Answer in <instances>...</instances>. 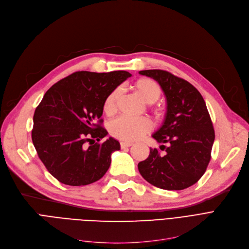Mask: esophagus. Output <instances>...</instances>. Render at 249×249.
Segmentation results:
<instances>
[{
	"mask_svg": "<svg viewBox=\"0 0 249 249\" xmlns=\"http://www.w3.org/2000/svg\"><path fill=\"white\" fill-rule=\"evenodd\" d=\"M120 146H121L122 149H125V148H128L130 146H132V143H130V142H121L120 143Z\"/></svg>",
	"mask_w": 249,
	"mask_h": 249,
	"instance_id": "1",
	"label": "esophagus"
}]
</instances>
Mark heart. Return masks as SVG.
<instances>
[{
  "instance_id": "b5f03b06",
  "label": "heart",
  "mask_w": 249,
  "mask_h": 249,
  "mask_svg": "<svg viewBox=\"0 0 249 249\" xmlns=\"http://www.w3.org/2000/svg\"><path fill=\"white\" fill-rule=\"evenodd\" d=\"M133 87L136 93L147 104L155 103L161 95L160 85L151 78H139L134 83ZM121 93V89L116 88L105 99L103 110L107 116H113L117 112ZM151 127L152 124L150 120L145 117L130 118L122 116L110 123L109 130L112 136L117 139L123 141H134L148 133L151 130Z\"/></svg>"
}]
</instances>
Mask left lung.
I'll use <instances>...</instances> for the list:
<instances>
[{"instance_id":"8db88e82","label":"left lung","mask_w":249,"mask_h":249,"mask_svg":"<svg viewBox=\"0 0 249 249\" xmlns=\"http://www.w3.org/2000/svg\"><path fill=\"white\" fill-rule=\"evenodd\" d=\"M158 82L166 98V113L160 128L152 134L165 154L150 148L138 171L149 184L179 191L196 184L211 160L215 139L213 124L200 91L189 82L161 70L139 71Z\"/></svg>"}]
</instances>
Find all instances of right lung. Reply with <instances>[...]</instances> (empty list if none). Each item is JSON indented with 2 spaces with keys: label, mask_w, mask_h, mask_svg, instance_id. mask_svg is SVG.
<instances>
[{
  "label": "right lung",
  "mask_w": 249,
  "mask_h": 249,
  "mask_svg": "<svg viewBox=\"0 0 249 249\" xmlns=\"http://www.w3.org/2000/svg\"><path fill=\"white\" fill-rule=\"evenodd\" d=\"M131 76L125 71H75L52 86L35 110L32 141L39 159L58 181L86 186L110 167L111 154L120 149L102 127L106 97ZM97 140L98 142H95ZM90 143L88 147L86 143Z\"/></svg>",
  "instance_id": "add662e5"
}]
</instances>
